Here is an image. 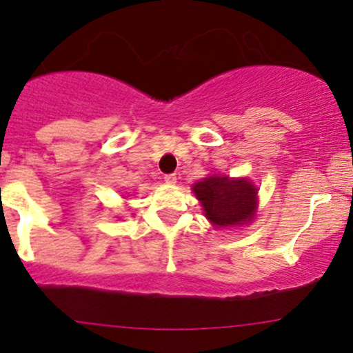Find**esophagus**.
I'll return each mask as SVG.
<instances>
[{
  "instance_id": "esophagus-1",
  "label": "esophagus",
  "mask_w": 353,
  "mask_h": 353,
  "mask_svg": "<svg viewBox=\"0 0 353 353\" xmlns=\"http://www.w3.org/2000/svg\"><path fill=\"white\" fill-rule=\"evenodd\" d=\"M165 181H166V183H170V185L176 183V175H175V173H170V175H165Z\"/></svg>"
}]
</instances>
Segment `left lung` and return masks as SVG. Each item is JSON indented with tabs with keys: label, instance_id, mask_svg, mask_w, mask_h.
<instances>
[{
	"label": "left lung",
	"instance_id": "8db88e82",
	"mask_svg": "<svg viewBox=\"0 0 353 353\" xmlns=\"http://www.w3.org/2000/svg\"><path fill=\"white\" fill-rule=\"evenodd\" d=\"M193 193L215 228L250 223L259 205V188L248 178L210 175L193 185Z\"/></svg>",
	"mask_w": 353,
	"mask_h": 353
}]
</instances>
